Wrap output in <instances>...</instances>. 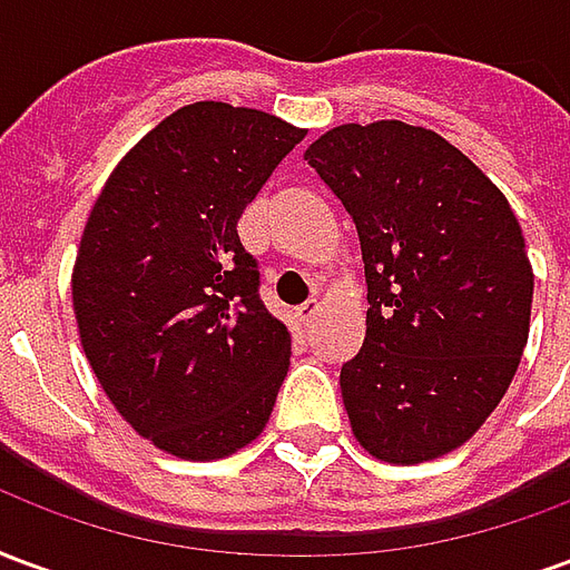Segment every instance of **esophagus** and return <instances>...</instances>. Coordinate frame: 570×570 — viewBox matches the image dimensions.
I'll list each match as a JSON object with an SVG mask.
<instances>
[{
	"label": "esophagus",
	"instance_id": "1",
	"mask_svg": "<svg viewBox=\"0 0 570 570\" xmlns=\"http://www.w3.org/2000/svg\"><path fill=\"white\" fill-rule=\"evenodd\" d=\"M317 314H321V302H317V298H308L305 305H298V308H296V317H298V323H302V326H311Z\"/></svg>",
	"mask_w": 570,
	"mask_h": 570
}]
</instances>
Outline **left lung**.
<instances>
[{"mask_svg": "<svg viewBox=\"0 0 570 570\" xmlns=\"http://www.w3.org/2000/svg\"><path fill=\"white\" fill-rule=\"evenodd\" d=\"M357 225L366 338L342 366L357 442L424 464L476 433L528 345L534 272L510 200L464 151L406 121L338 125L305 151Z\"/></svg>", "mask_w": 570, "mask_h": 570, "instance_id": "8db88e82", "label": "left lung"}]
</instances>
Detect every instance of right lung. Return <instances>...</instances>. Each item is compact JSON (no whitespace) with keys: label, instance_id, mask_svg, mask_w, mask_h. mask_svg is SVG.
Wrapping results in <instances>:
<instances>
[{"label":"right lung","instance_id":"1","mask_svg":"<svg viewBox=\"0 0 570 570\" xmlns=\"http://www.w3.org/2000/svg\"><path fill=\"white\" fill-rule=\"evenodd\" d=\"M305 130L247 106H183L116 164L72 268L85 357L161 452L216 461L259 436L289 333L259 298L237 219Z\"/></svg>","mask_w":570,"mask_h":570}]
</instances>
